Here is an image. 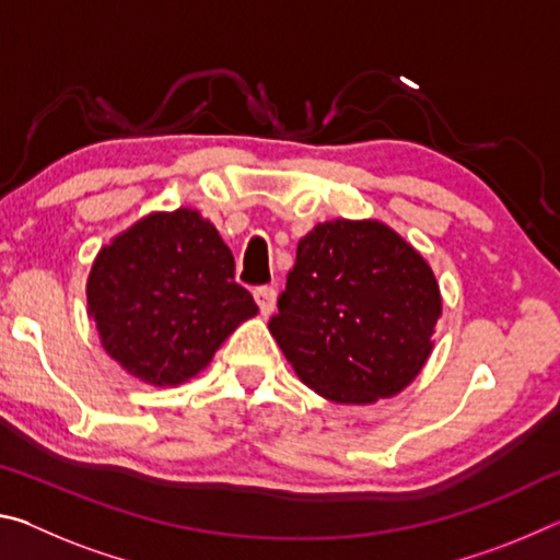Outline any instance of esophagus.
Returning a JSON list of instances; mask_svg holds the SVG:
<instances>
[{
    "label": "esophagus",
    "instance_id": "obj_1",
    "mask_svg": "<svg viewBox=\"0 0 560 560\" xmlns=\"http://www.w3.org/2000/svg\"><path fill=\"white\" fill-rule=\"evenodd\" d=\"M254 301H257L261 316H271L273 308H277V291L271 287H259L254 291Z\"/></svg>",
    "mask_w": 560,
    "mask_h": 560
}]
</instances>
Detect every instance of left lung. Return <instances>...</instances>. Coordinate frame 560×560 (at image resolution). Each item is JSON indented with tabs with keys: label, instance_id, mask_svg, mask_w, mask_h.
Here are the masks:
<instances>
[{
	"label": "left lung",
	"instance_id": "8db88e82",
	"mask_svg": "<svg viewBox=\"0 0 560 560\" xmlns=\"http://www.w3.org/2000/svg\"><path fill=\"white\" fill-rule=\"evenodd\" d=\"M440 316V283L422 254L383 222L340 217L299 242L269 330L311 390L373 405L420 375Z\"/></svg>",
	"mask_w": 560,
	"mask_h": 560
}]
</instances>
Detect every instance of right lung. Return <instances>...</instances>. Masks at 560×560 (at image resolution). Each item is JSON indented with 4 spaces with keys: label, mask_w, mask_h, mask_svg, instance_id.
Wrapping results in <instances>:
<instances>
[{
    "label": "right lung",
    "mask_w": 560,
    "mask_h": 560,
    "mask_svg": "<svg viewBox=\"0 0 560 560\" xmlns=\"http://www.w3.org/2000/svg\"><path fill=\"white\" fill-rule=\"evenodd\" d=\"M101 346L130 377L173 387L210 365L257 316L234 281V257L197 210L150 212L103 246L86 283Z\"/></svg>",
    "instance_id": "add662e5"
}]
</instances>
